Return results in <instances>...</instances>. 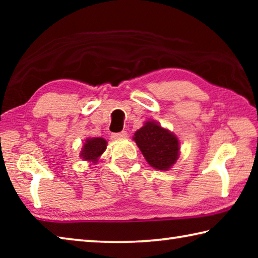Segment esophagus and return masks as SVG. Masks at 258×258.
<instances>
[{"mask_svg":"<svg viewBox=\"0 0 258 258\" xmlns=\"http://www.w3.org/2000/svg\"><path fill=\"white\" fill-rule=\"evenodd\" d=\"M127 138V132L126 131H121L119 133H113L112 134V139L115 140H120V139H125Z\"/></svg>","mask_w":258,"mask_h":258,"instance_id":"1","label":"esophagus"}]
</instances>
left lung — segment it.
Listing matches in <instances>:
<instances>
[{
	"label": "left lung",
	"instance_id": "8db88e82",
	"mask_svg": "<svg viewBox=\"0 0 258 258\" xmlns=\"http://www.w3.org/2000/svg\"><path fill=\"white\" fill-rule=\"evenodd\" d=\"M133 140L148 164L156 169L167 171L180 156V142L175 134L154 120H148L134 133Z\"/></svg>",
	"mask_w": 258,
	"mask_h": 258
}]
</instances>
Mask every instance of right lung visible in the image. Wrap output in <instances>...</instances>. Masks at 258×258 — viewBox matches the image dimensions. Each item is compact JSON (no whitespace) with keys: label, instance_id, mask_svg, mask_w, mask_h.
<instances>
[{"label":"right lung","instance_id":"add662e5","mask_svg":"<svg viewBox=\"0 0 258 258\" xmlns=\"http://www.w3.org/2000/svg\"><path fill=\"white\" fill-rule=\"evenodd\" d=\"M107 148V141L103 138H91L86 139L83 145L80 157L84 160L91 161L92 164H97L104 150Z\"/></svg>","mask_w":258,"mask_h":258}]
</instances>
